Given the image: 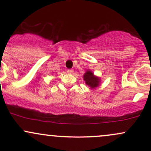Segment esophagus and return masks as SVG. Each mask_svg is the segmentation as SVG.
<instances>
[{"label":"esophagus","mask_w":151,"mask_h":151,"mask_svg":"<svg viewBox=\"0 0 151 151\" xmlns=\"http://www.w3.org/2000/svg\"><path fill=\"white\" fill-rule=\"evenodd\" d=\"M67 73H69V74H72L74 72V70H67Z\"/></svg>","instance_id":"obj_1"}]
</instances>
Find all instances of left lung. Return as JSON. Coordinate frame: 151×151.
I'll use <instances>...</instances> for the list:
<instances>
[{
	"label": "left lung",
	"mask_w": 151,
	"mask_h": 151,
	"mask_svg": "<svg viewBox=\"0 0 151 151\" xmlns=\"http://www.w3.org/2000/svg\"><path fill=\"white\" fill-rule=\"evenodd\" d=\"M83 78H84V80L86 85L89 86L91 89H94L99 86L100 81H101L100 78L95 76L91 71H86L83 76Z\"/></svg>",
	"instance_id": "obj_1"
}]
</instances>
